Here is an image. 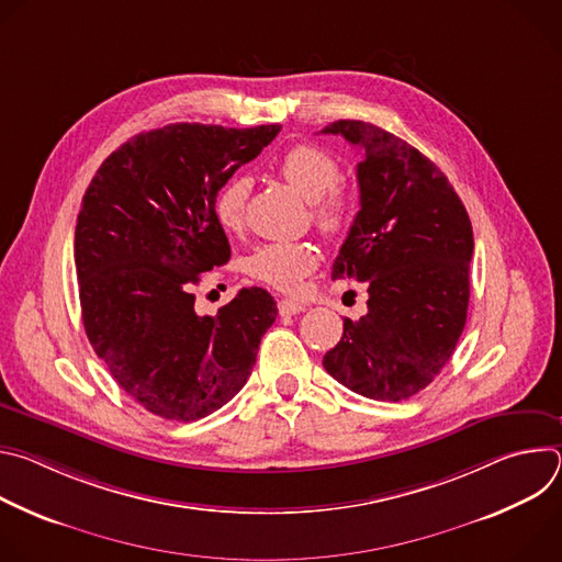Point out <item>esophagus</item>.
Wrapping results in <instances>:
<instances>
[{"mask_svg": "<svg viewBox=\"0 0 562 562\" xmlns=\"http://www.w3.org/2000/svg\"><path fill=\"white\" fill-rule=\"evenodd\" d=\"M300 311H304V306L300 302H293V300H280L278 302V313L280 315H295Z\"/></svg>", "mask_w": 562, "mask_h": 562, "instance_id": "obj_1", "label": "esophagus"}]
</instances>
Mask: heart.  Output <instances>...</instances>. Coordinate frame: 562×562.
<instances>
[{"label": "heart", "instance_id": "1", "mask_svg": "<svg viewBox=\"0 0 562 562\" xmlns=\"http://www.w3.org/2000/svg\"><path fill=\"white\" fill-rule=\"evenodd\" d=\"M278 173L313 204V222L319 231L336 235L349 224L353 198L338 182L340 162L334 153L315 144H295L280 157ZM249 195L251 180L247 176H233L222 184L213 204L222 228L239 231L245 226ZM317 262L319 254L311 243H271L249 256L247 271L280 291H295Z\"/></svg>", "mask_w": 562, "mask_h": 562}]
</instances>
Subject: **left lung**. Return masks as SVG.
Listing matches in <instances>:
<instances>
[{
    "instance_id": "left-lung-1",
    "label": "left lung",
    "mask_w": 562,
    "mask_h": 562,
    "mask_svg": "<svg viewBox=\"0 0 562 562\" xmlns=\"http://www.w3.org/2000/svg\"><path fill=\"white\" fill-rule=\"evenodd\" d=\"M323 133L362 150L360 211L331 278L367 282V315L345 317L325 369L371 400H407L449 362L467 323L473 231L447 176L418 148L360 120Z\"/></svg>"
}]
</instances>
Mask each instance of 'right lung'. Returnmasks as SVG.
<instances>
[{"instance_id":"right-lung-1","label":"right lung","mask_w":562,"mask_h":562,"mask_svg":"<svg viewBox=\"0 0 562 562\" xmlns=\"http://www.w3.org/2000/svg\"><path fill=\"white\" fill-rule=\"evenodd\" d=\"M278 133L189 122L139 133L104 159L82 198L75 269L89 342L159 418L191 423L224 407L276 323L265 289L198 315L193 286L231 258L217 191Z\"/></svg>"}]
</instances>
